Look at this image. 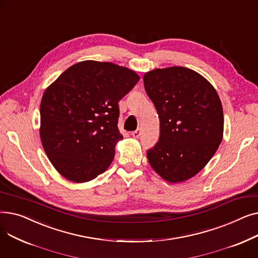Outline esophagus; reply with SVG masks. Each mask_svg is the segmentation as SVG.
<instances>
[{"mask_svg":"<svg viewBox=\"0 0 258 258\" xmlns=\"http://www.w3.org/2000/svg\"><path fill=\"white\" fill-rule=\"evenodd\" d=\"M140 135H141V130H140V128H137L136 131L132 133V136H133L134 138H139Z\"/></svg>","mask_w":258,"mask_h":258,"instance_id":"1","label":"esophagus"}]
</instances>
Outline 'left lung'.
<instances>
[{
  "mask_svg": "<svg viewBox=\"0 0 258 258\" xmlns=\"http://www.w3.org/2000/svg\"><path fill=\"white\" fill-rule=\"evenodd\" d=\"M160 119V138L147 151L154 170L170 183L201 171L223 139L221 99L207 79L184 67L155 69L143 76Z\"/></svg>",
  "mask_w": 258,
  "mask_h": 258,
  "instance_id": "obj_1",
  "label": "left lung"
}]
</instances>
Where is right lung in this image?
Returning a JSON list of instances; mask_svg holds the SVG:
<instances>
[{
  "label": "right lung",
  "instance_id": "obj_1",
  "mask_svg": "<svg viewBox=\"0 0 258 258\" xmlns=\"http://www.w3.org/2000/svg\"><path fill=\"white\" fill-rule=\"evenodd\" d=\"M139 75L112 62L71 66L45 91L40 102V140L52 165L68 180L84 183L111 165L118 130V102Z\"/></svg>",
  "mask_w": 258,
  "mask_h": 258
}]
</instances>
